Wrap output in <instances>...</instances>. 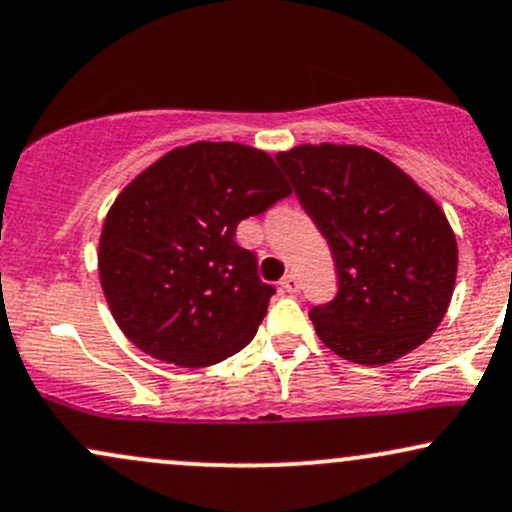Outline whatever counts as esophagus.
<instances>
[{
    "label": "esophagus",
    "mask_w": 512,
    "mask_h": 512,
    "mask_svg": "<svg viewBox=\"0 0 512 512\" xmlns=\"http://www.w3.org/2000/svg\"><path fill=\"white\" fill-rule=\"evenodd\" d=\"M281 289L286 293H298L301 291V279H298L296 274H286L284 279H281Z\"/></svg>",
    "instance_id": "34e87169"
}]
</instances>
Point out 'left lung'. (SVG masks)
<instances>
[{
  "label": "left lung",
  "instance_id": "1",
  "mask_svg": "<svg viewBox=\"0 0 512 512\" xmlns=\"http://www.w3.org/2000/svg\"><path fill=\"white\" fill-rule=\"evenodd\" d=\"M276 163L337 264V296L310 308L317 337L363 366L424 344L457 276L455 233L438 204L366 146H296Z\"/></svg>",
  "mask_w": 512,
  "mask_h": 512
}]
</instances>
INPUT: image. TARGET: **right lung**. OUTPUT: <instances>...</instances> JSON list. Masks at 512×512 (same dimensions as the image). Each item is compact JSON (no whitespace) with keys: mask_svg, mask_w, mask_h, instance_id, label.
<instances>
[{"mask_svg":"<svg viewBox=\"0 0 512 512\" xmlns=\"http://www.w3.org/2000/svg\"><path fill=\"white\" fill-rule=\"evenodd\" d=\"M289 195L272 158L231 142L182 146L129 182L98 252L103 293L129 342L185 368L248 346L276 291L236 228Z\"/></svg>","mask_w":512,"mask_h":512,"instance_id":"right-lung-1","label":"right lung"}]
</instances>
